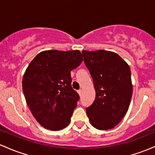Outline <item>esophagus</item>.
I'll list each match as a JSON object with an SVG mask.
<instances>
[{"label":"esophagus","mask_w":155,"mask_h":155,"mask_svg":"<svg viewBox=\"0 0 155 155\" xmlns=\"http://www.w3.org/2000/svg\"><path fill=\"white\" fill-rule=\"evenodd\" d=\"M78 93H79V96H81V90H79V91H78Z\"/></svg>","instance_id":"34e87169"}]
</instances>
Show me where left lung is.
<instances>
[{
    "label": "left lung",
    "mask_w": 155,
    "mask_h": 155,
    "mask_svg": "<svg viewBox=\"0 0 155 155\" xmlns=\"http://www.w3.org/2000/svg\"><path fill=\"white\" fill-rule=\"evenodd\" d=\"M84 62L93 80L96 98L86 113L96 129L115 127L128 110L132 95L130 66L116 53L82 51Z\"/></svg>",
    "instance_id": "1"
}]
</instances>
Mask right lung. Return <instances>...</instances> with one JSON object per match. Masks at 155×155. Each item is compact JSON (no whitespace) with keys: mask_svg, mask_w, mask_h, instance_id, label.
<instances>
[{"mask_svg":"<svg viewBox=\"0 0 155 155\" xmlns=\"http://www.w3.org/2000/svg\"><path fill=\"white\" fill-rule=\"evenodd\" d=\"M82 60L78 50H50L40 52L28 64L23 91L32 115L45 129L57 131L69 124L79 99L71 87V71Z\"/></svg>","mask_w":155,"mask_h":155,"instance_id":"add662e5","label":"right lung"}]
</instances>
